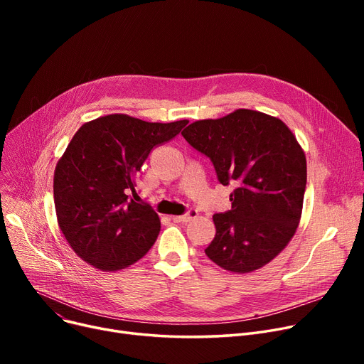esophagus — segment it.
Returning a JSON list of instances; mask_svg holds the SVG:
<instances>
[{"mask_svg": "<svg viewBox=\"0 0 364 364\" xmlns=\"http://www.w3.org/2000/svg\"><path fill=\"white\" fill-rule=\"evenodd\" d=\"M196 217H198L196 209H188L184 215H176V217H172V220H174L176 223H190Z\"/></svg>", "mask_w": 364, "mask_h": 364, "instance_id": "obj_1", "label": "esophagus"}]
</instances>
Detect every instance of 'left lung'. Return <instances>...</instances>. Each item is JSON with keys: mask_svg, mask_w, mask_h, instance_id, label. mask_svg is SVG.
Here are the masks:
<instances>
[{"mask_svg": "<svg viewBox=\"0 0 364 364\" xmlns=\"http://www.w3.org/2000/svg\"><path fill=\"white\" fill-rule=\"evenodd\" d=\"M181 134L211 159L223 186H235L232 209L214 215L217 233L205 254L233 273L261 269L299 224L307 184L304 150L279 118L250 109L196 121Z\"/></svg>", "mask_w": 364, "mask_h": 364, "instance_id": "1", "label": "left lung"}]
</instances>
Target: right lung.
I'll return each mask as SVG.
<instances>
[{
	"label": "right lung",
	"instance_id": "1",
	"mask_svg": "<svg viewBox=\"0 0 364 364\" xmlns=\"http://www.w3.org/2000/svg\"><path fill=\"white\" fill-rule=\"evenodd\" d=\"M188 121L146 122L107 114L84 124L54 171L57 221L75 254L103 272L143 258L161 221L136 202V176L151 149L174 139Z\"/></svg>",
	"mask_w": 364,
	"mask_h": 364
}]
</instances>
